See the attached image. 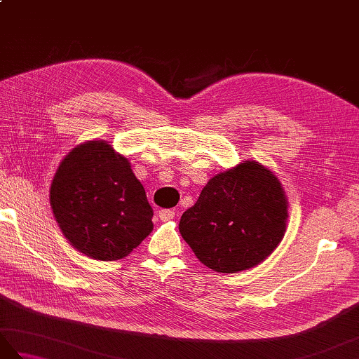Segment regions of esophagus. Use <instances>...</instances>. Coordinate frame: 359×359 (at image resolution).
<instances>
[{
    "label": "esophagus",
    "mask_w": 359,
    "mask_h": 359,
    "mask_svg": "<svg viewBox=\"0 0 359 359\" xmlns=\"http://www.w3.org/2000/svg\"><path fill=\"white\" fill-rule=\"evenodd\" d=\"M175 212L172 210H160L158 211V219L162 220V222H166V220H171L174 219Z\"/></svg>",
    "instance_id": "obj_1"
}]
</instances>
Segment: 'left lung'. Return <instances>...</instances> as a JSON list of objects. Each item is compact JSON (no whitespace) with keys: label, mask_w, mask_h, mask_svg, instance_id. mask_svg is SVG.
<instances>
[{"label":"left lung","mask_w":359,"mask_h":359,"mask_svg":"<svg viewBox=\"0 0 359 359\" xmlns=\"http://www.w3.org/2000/svg\"><path fill=\"white\" fill-rule=\"evenodd\" d=\"M288 201L269 168L243 160L216 174L180 217L179 231L197 259L217 273L264 262L284 238Z\"/></svg>","instance_id":"8db88e82"}]
</instances>
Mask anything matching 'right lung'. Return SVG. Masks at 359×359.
<instances>
[{
	"label": "right lung",
	"instance_id": "right-lung-1",
	"mask_svg": "<svg viewBox=\"0 0 359 359\" xmlns=\"http://www.w3.org/2000/svg\"><path fill=\"white\" fill-rule=\"evenodd\" d=\"M50 208L80 253L118 261L152 231V208L129 160L104 140L71 149L53 175Z\"/></svg>",
	"mask_w": 359,
	"mask_h": 359
}]
</instances>
